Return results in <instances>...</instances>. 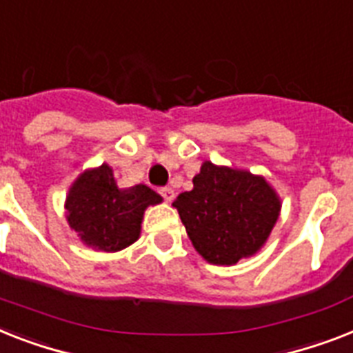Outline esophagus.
<instances>
[{"label":"esophagus","instance_id":"34e87169","mask_svg":"<svg viewBox=\"0 0 353 353\" xmlns=\"http://www.w3.org/2000/svg\"><path fill=\"white\" fill-rule=\"evenodd\" d=\"M159 194L163 196V199L167 203H170L172 199H174V190L172 188H168V186H165V188H159Z\"/></svg>","mask_w":353,"mask_h":353}]
</instances>
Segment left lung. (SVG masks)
I'll return each instance as SVG.
<instances>
[{"label":"left lung","mask_w":353,"mask_h":353,"mask_svg":"<svg viewBox=\"0 0 353 353\" xmlns=\"http://www.w3.org/2000/svg\"><path fill=\"white\" fill-rule=\"evenodd\" d=\"M194 188L172 203L192 245L212 265H236L265 245L281 199L263 176L205 161Z\"/></svg>","instance_id":"1"}]
</instances>
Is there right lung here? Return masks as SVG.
Here are the masks:
<instances>
[{
  "instance_id": "right-lung-1",
  "label": "right lung",
  "mask_w": 353,
  "mask_h": 353,
  "mask_svg": "<svg viewBox=\"0 0 353 353\" xmlns=\"http://www.w3.org/2000/svg\"><path fill=\"white\" fill-rule=\"evenodd\" d=\"M163 197L147 185L119 188L107 163L85 170L68 190L67 221L87 246L117 252L139 239L141 221L150 205Z\"/></svg>"
}]
</instances>
